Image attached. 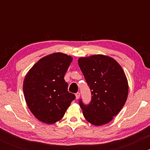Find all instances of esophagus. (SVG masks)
<instances>
[{
	"mask_svg": "<svg viewBox=\"0 0 150 150\" xmlns=\"http://www.w3.org/2000/svg\"><path fill=\"white\" fill-rule=\"evenodd\" d=\"M75 97H76V99H78L80 97V92H77L76 94H75Z\"/></svg>",
	"mask_w": 150,
	"mask_h": 150,
	"instance_id": "1",
	"label": "esophagus"
}]
</instances>
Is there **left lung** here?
Returning <instances> with one entry per match:
<instances>
[{
  "instance_id": "1",
  "label": "left lung",
  "mask_w": 150,
  "mask_h": 150,
  "mask_svg": "<svg viewBox=\"0 0 150 150\" xmlns=\"http://www.w3.org/2000/svg\"><path fill=\"white\" fill-rule=\"evenodd\" d=\"M78 64L92 94V100L85 104L79 101L87 121L94 125L109 123L124 106L128 84L121 66L104 55L80 58Z\"/></svg>"
}]
</instances>
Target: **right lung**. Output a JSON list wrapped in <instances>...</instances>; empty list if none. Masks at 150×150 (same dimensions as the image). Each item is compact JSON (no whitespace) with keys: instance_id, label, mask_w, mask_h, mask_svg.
<instances>
[{"instance_id":"right-lung-1","label":"right lung","mask_w":150,"mask_h":150,"mask_svg":"<svg viewBox=\"0 0 150 150\" xmlns=\"http://www.w3.org/2000/svg\"><path fill=\"white\" fill-rule=\"evenodd\" d=\"M73 58L54 53L41 58L29 70L23 82L27 106L38 120L53 124L64 116L75 96L68 91L65 74Z\"/></svg>"}]
</instances>
